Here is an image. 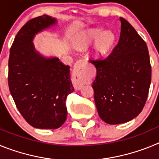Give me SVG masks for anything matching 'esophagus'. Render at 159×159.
Returning <instances> with one entry per match:
<instances>
[{
	"instance_id": "1",
	"label": "esophagus",
	"mask_w": 159,
	"mask_h": 159,
	"mask_svg": "<svg viewBox=\"0 0 159 159\" xmlns=\"http://www.w3.org/2000/svg\"><path fill=\"white\" fill-rule=\"evenodd\" d=\"M84 62V60H78L75 64V67H74V71H73L72 74V83L73 85H74V88L77 90H80L82 88L83 85H84V83L83 80H81L80 76L78 75V70L80 68L81 64Z\"/></svg>"
}]
</instances>
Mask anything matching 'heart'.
Instances as JSON below:
<instances>
[{"label": "heart", "instance_id": "heart-1", "mask_svg": "<svg viewBox=\"0 0 159 159\" xmlns=\"http://www.w3.org/2000/svg\"><path fill=\"white\" fill-rule=\"evenodd\" d=\"M100 32V29H87L81 32L74 41V44L77 48H84L90 45L97 38L92 52L95 57H101L107 52L113 43L114 35L110 31H103L101 34Z\"/></svg>", "mask_w": 159, "mask_h": 159}]
</instances>
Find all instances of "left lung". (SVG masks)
I'll return each mask as SVG.
<instances>
[{"instance_id":"8db88e82","label":"left lung","mask_w":159,"mask_h":159,"mask_svg":"<svg viewBox=\"0 0 159 159\" xmlns=\"http://www.w3.org/2000/svg\"><path fill=\"white\" fill-rule=\"evenodd\" d=\"M117 45L106 59L90 60L96 68L92 84L98 114L108 124L130 121L142 111L151 82L147 43L127 20L120 17Z\"/></svg>"}]
</instances>
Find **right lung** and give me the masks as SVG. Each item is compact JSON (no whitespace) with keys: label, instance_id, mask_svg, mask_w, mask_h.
I'll list each match as a JSON object with an SVG mask.
<instances>
[{"label":"right lung","instance_id":"1","mask_svg":"<svg viewBox=\"0 0 159 159\" xmlns=\"http://www.w3.org/2000/svg\"><path fill=\"white\" fill-rule=\"evenodd\" d=\"M48 15L30 20L18 32L8 59V88L24 119L33 127L57 129L67 119L66 99L74 92L70 67L35 49V36L54 26Z\"/></svg>","mask_w":159,"mask_h":159}]
</instances>
